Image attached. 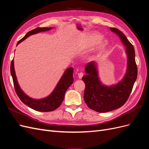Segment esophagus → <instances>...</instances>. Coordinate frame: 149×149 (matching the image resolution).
<instances>
[{"instance_id":"obj_1","label":"esophagus","mask_w":149,"mask_h":149,"mask_svg":"<svg viewBox=\"0 0 149 149\" xmlns=\"http://www.w3.org/2000/svg\"><path fill=\"white\" fill-rule=\"evenodd\" d=\"M78 78L79 79H81L83 76V73H82V72H80V73H78Z\"/></svg>"}]
</instances>
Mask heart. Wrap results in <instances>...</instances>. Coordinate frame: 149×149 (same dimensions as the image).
<instances>
[{"label": "heart", "instance_id": "obj_1", "mask_svg": "<svg viewBox=\"0 0 149 149\" xmlns=\"http://www.w3.org/2000/svg\"><path fill=\"white\" fill-rule=\"evenodd\" d=\"M100 37H99V36H96V37H95V38H94V40H96H96H99V39H100Z\"/></svg>", "mask_w": 149, "mask_h": 149}]
</instances>
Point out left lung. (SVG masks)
<instances>
[{
	"label": "left lung",
	"instance_id": "8db88e82",
	"mask_svg": "<svg viewBox=\"0 0 149 149\" xmlns=\"http://www.w3.org/2000/svg\"><path fill=\"white\" fill-rule=\"evenodd\" d=\"M111 30L119 36L126 47L127 70L120 82L107 87L101 84L99 79L95 63L90 62L86 66V74L82 78L85 83L84 100L90 109L98 112H107L123 106L127 101L137 77V66L133 45L120 30L111 27Z\"/></svg>",
	"mask_w": 149,
	"mask_h": 149
}]
</instances>
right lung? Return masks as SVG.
I'll return each instance as SVG.
<instances>
[{
  "label": "right lung",
  "mask_w": 149,
  "mask_h": 149,
  "mask_svg": "<svg viewBox=\"0 0 149 149\" xmlns=\"http://www.w3.org/2000/svg\"><path fill=\"white\" fill-rule=\"evenodd\" d=\"M51 29L52 28L47 27H37L33 30H31L18 42L17 45L31 35L37 33L40 31L49 30ZM10 73L12 76L13 86H14L15 92L22 102L31 108V109L40 112H49L57 109L61 105V104L64 100L65 94L67 89L73 83V68H69L68 69H67L65 71L64 74L63 75L60 81L58 82L55 90L50 95L46 98L37 100L31 99L25 95L20 88L19 84L17 83L15 73L13 59L12 60L10 64Z\"/></svg>",
  "instance_id": "1"
}]
</instances>
